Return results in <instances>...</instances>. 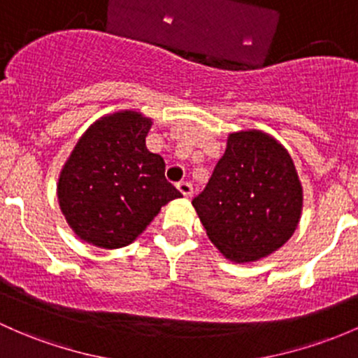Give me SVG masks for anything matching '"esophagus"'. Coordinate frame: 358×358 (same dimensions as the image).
<instances>
[{
  "instance_id": "obj_1",
  "label": "esophagus",
  "mask_w": 358,
  "mask_h": 358,
  "mask_svg": "<svg viewBox=\"0 0 358 358\" xmlns=\"http://www.w3.org/2000/svg\"><path fill=\"white\" fill-rule=\"evenodd\" d=\"M176 189L180 190V194H182L183 197H190V195L194 194V187H192V183L189 182H180L178 185H176Z\"/></svg>"
}]
</instances>
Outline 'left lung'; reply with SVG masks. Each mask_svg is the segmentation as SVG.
<instances>
[{"label": "left lung", "instance_id": "obj_1", "mask_svg": "<svg viewBox=\"0 0 358 358\" xmlns=\"http://www.w3.org/2000/svg\"><path fill=\"white\" fill-rule=\"evenodd\" d=\"M302 185L288 150L259 130L236 131L208 185L192 199L210 242L233 262L278 250L302 213Z\"/></svg>", "mask_w": 358, "mask_h": 358}]
</instances>
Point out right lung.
Listing matches in <instances>:
<instances>
[{"label":"right lung","instance_id":"1","mask_svg":"<svg viewBox=\"0 0 358 358\" xmlns=\"http://www.w3.org/2000/svg\"><path fill=\"white\" fill-rule=\"evenodd\" d=\"M150 118L120 111L80 137L58 182V201L78 238L101 248L134 242L164 204L182 197L164 161L145 148Z\"/></svg>","mask_w":358,"mask_h":358}]
</instances>
